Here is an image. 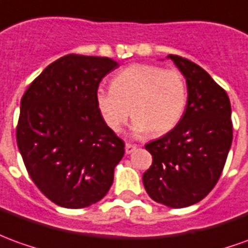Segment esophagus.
Listing matches in <instances>:
<instances>
[{
	"label": "esophagus",
	"mask_w": 248,
	"mask_h": 248,
	"mask_svg": "<svg viewBox=\"0 0 248 248\" xmlns=\"http://www.w3.org/2000/svg\"><path fill=\"white\" fill-rule=\"evenodd\" d=\"M136 149H137L136 145H131V143H126V145H124V152H126V154L133 153Z\"/></svg>",
	"instance_id": "1"
}]
</instances>
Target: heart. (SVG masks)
<instances>
[{"label": "heart", "instance_id": "obj_1", "mask_svg": "<svg viewBox=\"0 0 248 248\" xmlns=\"http://www.w3.org/2000/svg\"><path fill=\"white\" fill-rule=\"evenodd\" d=\"M95 103L108 129L119 133L134 117L131 126L137 137L165 134L183 117L186 105V84L177 70L154 64H133L112 78L111 87L99 88ZM132 112H129V110Z\"/></svg>", "mask_w": 248, "mask_h": 248}]
</instances>
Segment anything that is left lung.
I'll return each mask as SVG.
<instances>
[{
  "instance_id": "obj_1",
  "label": "left lung",
  "mask_w": 248,
  "mask_h": 248,
  "mask_svg": "<svg viewBox=\"0 0 248 248\" xmlns=\"http://www.w3.org/2000/svg\"><path fill=\"white\" fill-rule=\"evenodd\" d=\"M168 59L186 80V108L169 133L145 145L153 162L142 181L154 202L184 208L207 196L223 172L232 143L231 103L200 65L177 55Z\"/></svg>"
}]
</instances>
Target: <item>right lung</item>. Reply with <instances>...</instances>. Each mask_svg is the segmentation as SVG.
<instances>
[{"label": "right lung", "instance_id": "obj_1", "mask_svg": "<svg viewBox=\"0 0 248 248\" xmlns=\"http://www.w3.org/2000/svg\"><path fill=\"white\" fill-rule=\"evenodd\" d=\"M117 67L110 58L67 55L49 64L21 98L20 153L36 186L60 207H88L112 185L124 143L103 122L95 93Z\"/></svg>", "mask_w": 248, "mask_h": 248}]
</instances>
